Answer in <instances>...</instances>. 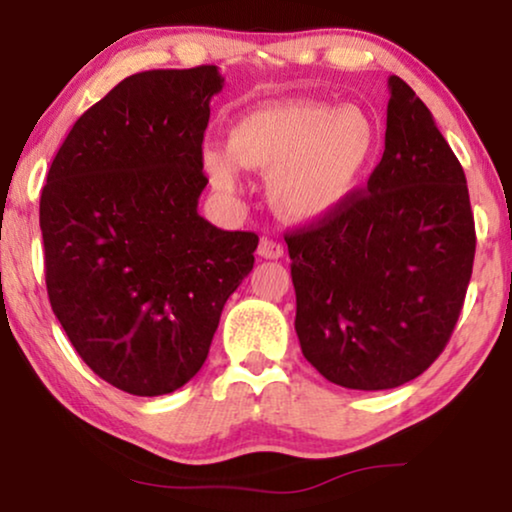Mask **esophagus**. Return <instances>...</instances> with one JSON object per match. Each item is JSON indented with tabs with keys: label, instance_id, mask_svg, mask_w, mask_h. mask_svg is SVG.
I'll use <instances>...</instances> for the list:
<instances>
[{
	"label": "esophagus",
	"instance_id": "esophagus-1",
	"mask_svg": "<svg viewBox=\"0 0 512 512\" xmlns=\"http://www.w3.org/2000/svg\"><path fill=\"white\" fill-rule=\"evenodd\" d=\"M258 256L270 258V261H277V258L284 256V247L270 237H263L261 244H258Z\"/></svg>",
	"mask_w": 512,
	"mask_h": 512
}]
</instances>
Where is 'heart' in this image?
Instances as JSON below:
<instances>
[{
  "label": "heart",
  "instance_id": "obj_1",
  "mask_svg": "<svg viewBox=\"0 0 512 512\" xmlns=\"http://www.w3.org/2000/svg\"><path fill=\"white\" fill-rule=\"evenodd\" d=\"M375 128L361 111L289 102L249 111L228 146H207L202 163L223 193L240 186V167L268 174V200L282 219L314 223L345 205L375 156Z\"/></svg>",
  "mask_w": 512,
  "mask_h": 512
}]
</instances>
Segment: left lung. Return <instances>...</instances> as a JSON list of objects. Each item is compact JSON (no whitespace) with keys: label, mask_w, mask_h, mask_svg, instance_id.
<instances>
[{"label":"left lung","mask_w":512,"mask_h":512,"mask_svg":"<svg viewBox=\"0 0 512 512\" xmlns=\"http://www.w3.org/2000/svg\"><path fill=\"white\" fill-rule=\"evenodd\" d=\"M387 132L368 186L286 233L303 356L347 389H394L443 352L475 256L466 174L431 111L389 76Z\"/></svg>","instance_id":"1"}]
</instances>
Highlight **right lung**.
I'll list each match as a JSON object with an SVG mask.
<instances>
[{
    "label": "right lung",
    "mask_w": 512,
    "mask_h": 512,
    "mask_svg": "<svg viewBox=\"0 0 512 512\" xmlns=\"http://www.w3.org/2000/svg\"><path fill=\"white\" fill-rule=\"evenodd\" d=\"M219 67L132 74L62 142L39 202L46 289L95 375L163 396L198 373L256 233L198 214L202 137Z\"/></svg>",
    "instance_id": "right-lung-1"
}]
</instances>
